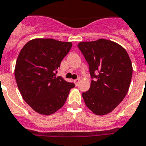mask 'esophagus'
<instances>
[{
	"label": "esophagus",
	"instance_id": "34e87169",
	"mask_svg": "<svg viewBox=\"0 0 146 146\" xmlns=\"http://www.w3.org/2000/svg\"><path fill=\"white\" fill-rule=\"evenodd\" d=\"M79 82H80V79H76L74 80V82H75V84L76 85H78V84L79 83Z\"/></svg>",
	"mask_w": 146,
	"mask_h": 146
}]
</instances>
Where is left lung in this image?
<instances>
[{
    "label": "left lung",
    "instance_id": "left-lung-1",
    "mask_svg": "<svg viewBox=\"0 0 146 146\" xmlns=\"http://www.w3.org/2000/svg\"><path fill=\"white\" fill-rule=\"evenodd\" d=\"M78 47L89 65L92 80L82 93L85 104L93 113L104 115L114 110L128 92L133 67L127 51L106 39L80 42Z\"/></svg>",
    "mask_w": 146,
    "mask_h": 146
}]
</instances>
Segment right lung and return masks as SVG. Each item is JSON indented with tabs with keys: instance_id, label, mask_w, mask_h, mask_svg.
I'll use <instances>...</instances> for the list:
<instances>
[{
	"instance_id": "add662e5",
	"label": "right lung",
	"mask_w": 146,
	"mask_h": 146,
	"mask_svg": "<svg viewBox=\"0 0 146 146\" xmlns=\"http://www.w3.org/2000/svg\"><path fill=\"white\" fill-rule=\"evenodd\" d=\"M71 47V42L36 38L20 51L15 63V81L24 100L39 114L50 115L60 110L74 87L73 83L55 76Z\"/></svg>"
}]
</instances>
